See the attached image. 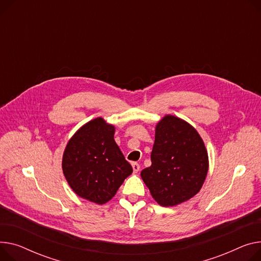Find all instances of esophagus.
<instances>
[{"mask_svg": "<svg viewBox=\"0 0 261 261\" xmlns=\"http://www.w3.org/2000/svg\"><path fill=\"white\" fill-rule=\"evenodd\" d=\"M132 168H133V172L134 173H137L138 171H140V165H138L137 163H132Z\"/></svg>", "mask_w": 261, "mask_h": 261, "instance_id": "34e87169", "label": "esophagus"}]
</instances>
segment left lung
<instances>
[{
  "mask_svg": "<svg viewBox=\"0 0 261 261\" xmlns=\"http://www.w3.org/2000/svg\"><path fill=\"white\" fill-rule=\"evenodd\" d=\"M152 165L141 172L152 197L163 206L179 204L196 195L209 169L198 132L184 119L166 115L155 128Z\"/></svg>",
  "mask_w": 261,
  "mask_h": 261,
  "instance_id": "8db88e82",
  "label": "left lung"
}]
</instances>
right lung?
Wrapping results in <instances>:
<instances>
[{"label":"right lung","mask_w":261,"mask_h":261,"mask_svg":"<svg viewBox=\"0 0 261 261\" xmlns=\"http://www.w3.org/2000/svg\"><path fill=\"white\" fill-rule=\"evenodd\" d=\"M115 128L97 117L69 140L63 155V173L82 198L97 204L109 201L132 173L114 141Z\"/></svg>","instance_id":"add662e5"}]
</instances>
